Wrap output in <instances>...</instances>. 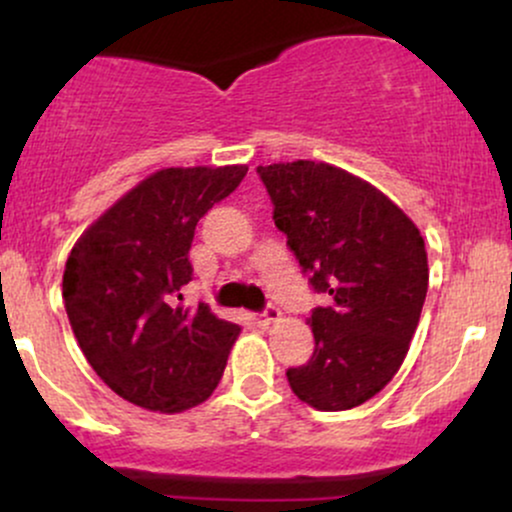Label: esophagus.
Here are the masks:
<instances>
[{"label": "esophagus", "mask_w": 512, "mask_h": 512, "mask_svg": "<svg viewBox=\"0 0 512 512\" xmlns=\"http://www.w3.org/2000/svg\"><path fill=\"white\" fill-rule=\"evenodd\" d=\"M255 320H257V325H260V327H269V325H274V322L281 320V310L276 308V305H269V308L264 310V313L257 315Z\"/></svg>", "instance_id": "1"}]
</instances>
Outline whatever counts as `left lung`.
<instances>
[{"mask_svg":"<svg viewBox=\"0 0 512 512\" xmlns=\"http://www.w3.org/2000/svg\"><path fill=\"white\" fill-rule=\"evenodd\" d=\"M257 173L313 289L332 296L308 317L313 356L286 378L317 411L354 409L407 356L428 291L424 238L378 187L330 163H272Z\"/></svg>","mask_w":512,"mask_h":512,"instance_id":"1","label":"left lung"}]
</instances>
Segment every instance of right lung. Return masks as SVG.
<instances>
[{
	"mask_svg": "<svg viewBox=\"0 0 512 512\" xmlns=\"http://www.w3.org/2000/svg\"><path fill=\"white\" fill-rule=\"evenodd\" d=\"M248 166L163 168L81 233L62 276L76 342L110 390L161 414L211 397L240 327L199 303L185 308L197 221Z\"/></svg>",
	"mask_w": 512,
	"mask_h": 512,
	"instance_id": "1",
	"label": "right lung"
}]
</instances>
